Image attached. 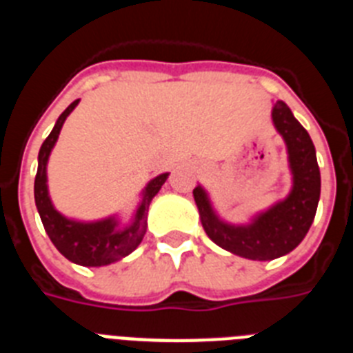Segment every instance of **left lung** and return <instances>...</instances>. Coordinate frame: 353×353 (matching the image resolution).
Listing matches in <instances>:
<instances>
[{"mask_svg":"<svg viewBox=\"0 0 353 353\" xmlns=\"http://www.w3.org/2000/svg\"><path fill=\"white\" fill-rule=\"evenodd\" d=\"M271 121L288 153L291 189L285 198L252 214L248 221L230 223L219 216L210 194L198 183L192 196L207 236L230 254L250 261H273L293 252L314 221L321 176L311 135L284 101H273Z\"/></svg>","mask_w":353,"mask_h":353,"instance_id":"1","label":"left lung"}]
</instances>
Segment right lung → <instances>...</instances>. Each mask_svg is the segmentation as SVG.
Segmentation results:
<instances>
[{"label": "right lung", "mask_w": 353, "mask_h": 353, "mask_svg": "<svg viewBox=\"0 0 353 353\" xmlns=\"http://www.w3.org/2000/svg\"><path fill=\"white\" fill-rule=\"evenodd\" d=\"M78 103L80 99L73 101L60 114L53 130L50 132L39 150L37 176H35L33 194H35V205H37L44 230L60 254L78 266L101 268L121 261L141 245L148 228L150 203L157 196V192L161 191L170 173L157 174L155 179L144 185L143 191L139 192V201L128 221H123L121 214H110L107 218L85 221V219L69 218L57 210L50 196V188H48V162L59 141L65 119Z\"/></svg>", "instance_id": "1"}]
</instances>
